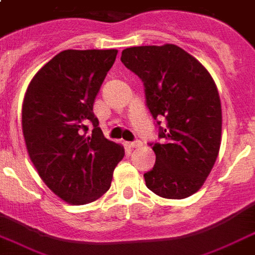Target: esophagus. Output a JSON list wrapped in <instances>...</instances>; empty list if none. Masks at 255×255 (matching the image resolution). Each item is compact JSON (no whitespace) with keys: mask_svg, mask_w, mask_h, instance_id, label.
<instances>
[{"mask_svg":"<svg viewBox=\"0 0 255 255\" xmlns=\"http://www.w3.org/2000/svg\"><path fill=\"white\" fill-rule=\"evenodd\" d=\"M126 145L128 148H135V147H139L140 145V141L135 140V141H126Z\"/></svg>","mask_w":255,"mask_h":255,"instance_id":"1","label":"esophagus"}]
</instances>
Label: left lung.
Here are the masks:
<instances>
[{"label": "left lung", "mask_w": 255, "mask_h": 255, "mask_svg": "<svg viewBox=\"0 0 255 255\" xmlns=\"http://www.w3.org/2000/svg\"><path fill=\"white\" fill-rule=\"evenodd\" d=\"M120 60L143 81L160 139L149 143L156 162L144 174L145 186L167 199L190 197L205 183L221 147L222 110L213 77L172 44L127 48Z\"/></svg>", "instance_id": "obj_1"}]
</instances>
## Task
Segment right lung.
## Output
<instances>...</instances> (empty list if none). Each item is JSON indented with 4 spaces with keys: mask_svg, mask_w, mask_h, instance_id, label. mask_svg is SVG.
<instances>
[{
    "mask_svg": "<svg viewBox=\"0 0 255 255\" xmlns=\"http://www.w3.org/2000/svg\"><path fill=\"white\" fill-rule=\"evenodd\" d=\"M116 54L63 50L37 72L25 93L22 132L30 160L44 183L71 205L91 203L108 191L124 156L122 145L104 137L93 114Z\"/></svg>",
    "mask_w": 255,
    "mask_h": 255,
    "instance_id": "obj_1",
    "label": "right lung"
}]
</instances>
